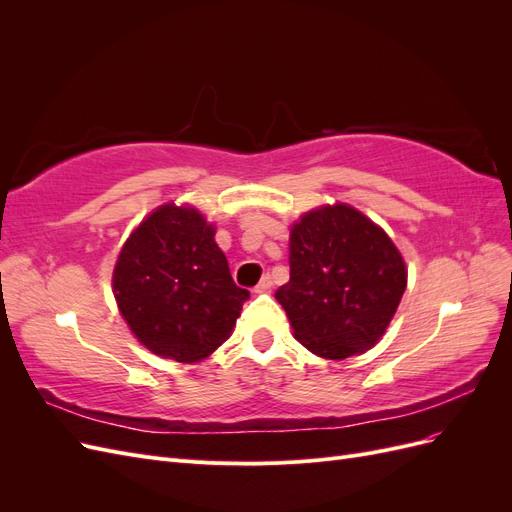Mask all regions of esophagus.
I'll return each mask as SVG.
<instances>
[{
	"mask_svg": "<svg viewBox=\"0 0 512 512\" xmlns=\"http://www.w3.org/2000/svg\"><path fill=\"white\" fill-rule=\"evenodd\" d=\"M271 286H273V280H271V275L269 273H265L260 277V282L256 284V288H254V292H267V290H271Z\"/></svg>",
	"mask_w": 512,
	"mask_h": 512,
	"instance_id": "obj_1",
	"label": "esophagus"
}]
</instances>
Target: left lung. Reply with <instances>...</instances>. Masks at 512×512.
Segmentation results:
<instances>
[{
    "label": "left lung",
    "instance_id": "left-lung-1",
    "mask_svg": "<svg viewBox=\"0 0 512 512\" xmlns=\"http://www.w3.org/2000/svg\"><path fill=\"white\" fill-rule=\"evenodd\" d=\"M408 271L386 232L348 205L303 215L290 232V282L275 292L299 342L342 361L376 346Z\"/></svg>",
    "mask_w": 512,
    "mask_h": 512
}]
</instances>
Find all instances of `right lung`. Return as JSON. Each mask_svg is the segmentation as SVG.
Instances as JSON below:
<instances>
[{"label":"right lung","mask_w":512,"mask_h":512,"mask_svg":"<svg viewBox=\"0 0 512 512\" xmlns=\"http://www.w3.org/2000/svg\"><path fill=\"white\" fill-rule=\"evenodd\" d=\"M215 228L190 207L153 211L123 245L113 273L121 316L138 342L194 363L222 346L250 292L232 282Z\"/></svg>","instance_id":"right-lung-1"}]
</instances>
